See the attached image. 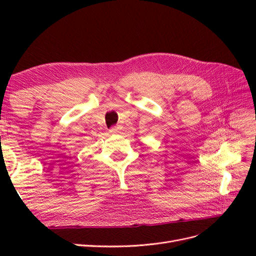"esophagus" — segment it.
I'll list each match as a JSON object with an SVG mask.
<instances>
[{
  "label": "esophagus",
  "instance_id": "esophagus-1",
  "mask_svg": "<svg viewBox=\"0 0 256 256\" xmlns=\"http://www.w3.org/2000/svg\"><path fill=\"white\" fill-rule=\"evenodd\" d=\"M120 125H116V126H114V127H112L111 129H110V132L111 134H118L120 131Z\"/></svg>",
  "mask_w": 256,
  "mask_h": 256
}]
</instances>
